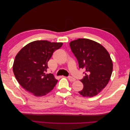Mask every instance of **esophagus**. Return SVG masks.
Instances as JSON below:
<instances>
[{"mask_svg": "<svg viewBox=\"0 0 130 130\" xmlns=\"http://www.w3.org/2000/svg\"><path fill=\"white\" fill-rule=\"evenodd\" d=\"M68 80H69L70 81H71V82H74V81H75L76 80L75 78L73 77H72V76H68Z\"/></svg>", "mask_w": 130, "mask_h": 130, "instance_id": "obj_1", "label": "esophagus"}]
</instances>
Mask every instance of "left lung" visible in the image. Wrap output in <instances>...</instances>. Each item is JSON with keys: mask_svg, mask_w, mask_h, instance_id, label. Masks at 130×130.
I'll return each mask as SVG.
<instances>
[{"mask_svg": "<svg viewBox=\"0 0 130 130\" xmlns=\"http://www.w3.org/2000/svg\"><path fill=\"white\" fill-rule=\"evenodd\" d=\"M85 76L80 81L84 88L78 92L85 97L96 95L108 83L113 71V63L108 52L99 43L86 38H78L69 43Z\"/></svg>", "mask_w": 130, "mask_h": 130, "instance_id": "8db88e82", "label": "left lung"}]
</instances>
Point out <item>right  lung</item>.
Masks as SVG:
<instances>
[{"mask_svg": "<svg viewBox=\"0 0 130 130\" xmlns=\"http://www.w3.org/2000/svg\"><path fill=\"white\" fill-rule=\"evenodd\" d=\"M62 43L36 41L26 45L15 57L13 72L18 83L36 96L52 90L58 81L53 74H46L48 62Z\"/></svg>", "mask_w": 130, "mask_h": 130, "instance_id": "add662e5", "label": "right lung"}]
</instances>
